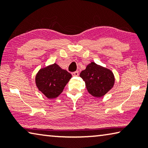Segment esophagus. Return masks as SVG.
I'll list each match as a JSON object with an SVG mask.
<instances>
[{
	"label": "esophagus",
	"instance_id": "34e87169",
	"mask_svg": "<svg viewBox=\"0 0 148 148\" xmlns=\"http://www.w3.org/2000/svg\"><path fill=\"white\" fill-rule=\"evenodd\" d=\"M72 76H78V75H79L78 71H76V72H72Z\"/></svg>",
	"mask_w": 148,
	"mask_h": 148
}]
</instances>
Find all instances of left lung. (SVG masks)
<instances>
[{
	"mask_svg": "<svg viewBox=\"0 0 148 148\" xmlns=\"http://www.w3.org/2000/svg\"><path fill=\"white\" fill-rule=\"evenodd\" d=\"M79 76L86 83L87 91L97 98L106 94L113 87L115 82L113 72L94 62L87 65Z\"/></svg>",
	"mask_w": 148,
	"mask_h": 148,
	"instance_id": "1",
	"label": "left lung"
}]
</instances>
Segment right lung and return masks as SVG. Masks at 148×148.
Returning a JSON list of instances; mask_svg holds the SVG:
<instances>
[{"label": "right lung", "instance_id": "add662e5", "mask_svg": "<svg viewBox=\"0 0 148 148\" xmlns=\"http://www.w3.org/2000/svg\"><path fill=\"white\" fill-rule=\"evenodd\" d=\"M71 77V73L54 63L40 70L35 82L39 91L47 98L51 99L61 93Z\"/></svg>", "mask_w": 148, "mask_h": 148}]
</instances>
